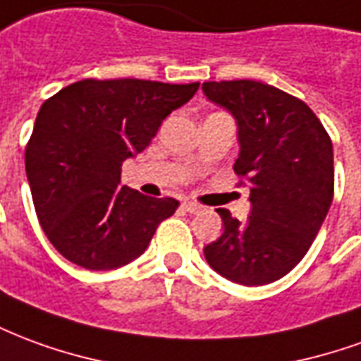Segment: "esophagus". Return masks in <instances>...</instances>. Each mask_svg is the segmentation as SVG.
Instances as JSON below:
<instances>
[{
	"label": "esophagus",
	"instance_id": "34e87169",
	"mask_svg": "<svg viewBox=\"0 0 361 361\" xmlns=\"http://www.w3.org/2000/svg\"><path fill=\"white\" fill-rule=\"evenodd\" d=\"M181 209L185 212H189V214H195V212L201 211V204L191 203V201H183V203H181Z\"/></svg>",
	"mask_w": 361,
	"mask_h": 361
}]
</instances>
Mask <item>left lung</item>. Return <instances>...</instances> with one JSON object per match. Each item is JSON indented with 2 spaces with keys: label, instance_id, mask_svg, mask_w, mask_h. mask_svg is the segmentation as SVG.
Instances as JSON below:
<instances>
[{
  "label": "left lung",
  "instance_id": "left-lung-1",
  "mask_svg": "<svg viewBox=\"0 0 361 361\" xmlns=\"http://www.w3.org/2000/svg\"><path fill=\"white\" fill-rule=\"evenodd\" d=\"M203 90L238 121L234 172L251 201L245 222L219 209L224 232L204 259L232 282L269 284L302 261L333 203V142L307 104L276 87L240 79Z\"/></svg>",
  "mask_w": 361,
  "mask_h": 361
}]
</instances>
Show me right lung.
<instances>
[{
  "label": "right lung",
  "instance_id": "obj_1",
  "mask_svg": "<svg viewBox=\"0 0 361 361\" xmlns=\"http://www.w3.org/2000/svg\"><path fill=\"white\" fill-rule=\"evenodd\" d=\"M199 82L82 79L36 116L25 168L36 216L56 250L90 271L118 269L149 247L178 201L121 185V162L150 145L162 119Z\"/></svg>",
  "mask_w": 361,
  "mask_h": 361
}]
</instances>
